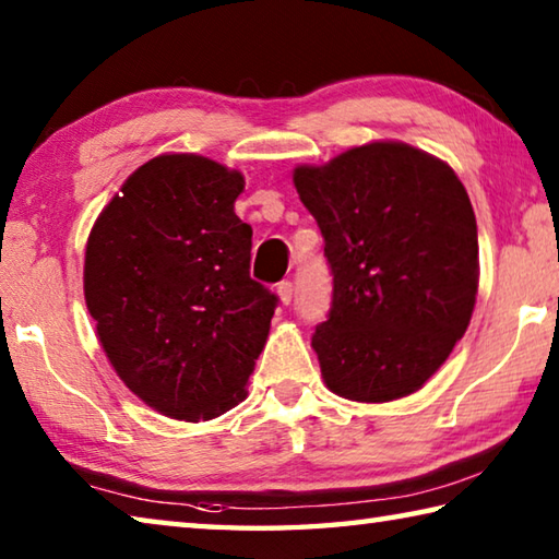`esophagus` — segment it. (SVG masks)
I'll return each instance as SVG.
<instances>
[{
    "label": "esophagus",
    "mask_w": 559,
    "mask_h": 559,
    "mask_svg": "<svg viewBox=\"0 0 559 559\" xmlns=\"http://www.w3.org/2000/svg\"><path fill=\"white\" fill-rule=\"evenodd\" d=\"M276 290H278V298L283 306H288V302L293 300V281H281Z\"/></svg>",
    "instance_id": "34e87169"
}]
</instances>
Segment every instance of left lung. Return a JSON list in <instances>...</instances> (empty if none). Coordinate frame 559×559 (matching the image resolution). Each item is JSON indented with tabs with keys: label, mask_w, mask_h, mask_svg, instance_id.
I'll return each mask as SVG.
<instances>
[{
	"label": "left lung",
	"mask_w": 559,
	"mask_h": 559,
	"mask_svg": "<svg viewBox=\"0 0 559 559\" xmlns=\"http://www.w3.org/2000/svg\"><path fill=\"white\" fill-rule=\"evenodd\" d=\"M316 216L333 302L313 349L330 392L390 402L419 390L471 323L476 214L456 173L404 143L353 147L293 173Z\"/></svg>",
	"instance_id": "1"
}]
</instances>
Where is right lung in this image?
I'll return each mask as SVG.
<instances>
[{
	"label": "right lung",
	"instance_id": "obj_1",
	"mask_svg": "<svg viewBox=\"0 0 559 559\" xmlns=\"http://www.w3.org/2000/svg\"><path fill=\"white\" fill-rule=\"evenodd\" d=\"M236 169L159 155L93 224L83 293L130 392L173 419H214L246 396L278 296L249 276Z\"/></svg>",
	"mask_w": 559,
	"mask_h": 559
}]
</instances>
